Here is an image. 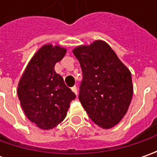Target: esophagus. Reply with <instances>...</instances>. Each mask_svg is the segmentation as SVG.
<instances>
[{
    "instance_id": "obj_1",
    "label": "esophagus",
    "mask_w": 157,
    "mask_h": 157,
    "mask_svg": "<svg viewBox=\"0 0 157 157\" xmlns=\"http://www.w3.org/2000/svg\"><path fill=\"white\" fill-rule=\"evenodd\" d=\"M71 90H72V92H73L76 95H78V89H77V86H73V87H71Z\"/></svg>"
}]
</instances>
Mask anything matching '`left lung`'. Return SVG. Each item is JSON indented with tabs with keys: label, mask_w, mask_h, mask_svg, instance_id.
Wrapping results in <instances>:
<instances>
[{
	"label": "left lung",
	"mask_w": 157,
	"mask_h": 157,
	"mask_svg": "<svg viewBox=\"0 0 157 157\" xmlns=\"http://www.w3.org/2000/svg\"><path fill=\"white\" fill-rule=\"evenodd\" d=\"M73 54L83 73L79 101L94 123L111 128L122 120L132 100L130 71L101 40L77 47Z\"/></svg>",
	"instance_id": "8db88e82"
}]
</instances>
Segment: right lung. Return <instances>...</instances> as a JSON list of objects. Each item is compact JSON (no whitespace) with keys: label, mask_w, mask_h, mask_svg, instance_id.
Instances as JSON below:
<instances>
[{"label":"right lung","mask_w":157,"mask_h":157,"mask_svg":"<svg viewBox=\"0 0 157 157\" xmlns=\"http://www.w3.org/2000/svg\"><path fill=\"white\" fill-rule=\"evenodd\" d=\"M65 53L66 50L60 46L44 45L28 63L18 84L22 110L41 129H52L62 122L70 103L76 98L54 69Z\"/></svg>","instance_id":"1"}]
</instances>
